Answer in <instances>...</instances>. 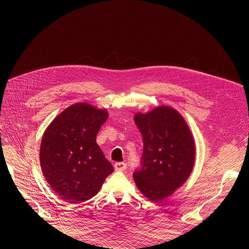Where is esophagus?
Wrapping results in <instances>:
<instances>
[{
	"label": "esophagus",
	"instance_id": "esophagus-1",
	"mask_svg": "<svg viewBox=\"0 0 249 249\" xmlns=\"http://www.w3.org/2000/svg\"><path fill=\"white\" fill-rule=\"evenodd\" d=\"M114 167H115V171H117V172H123L126 169L127 164L124 162H117L114 164Z\"/></svg>",
	"mask_w": 249,
	"mask_h": 249
}]
</instances>
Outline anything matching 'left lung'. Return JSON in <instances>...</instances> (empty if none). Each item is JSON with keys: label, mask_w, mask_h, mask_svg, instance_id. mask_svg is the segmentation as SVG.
Wrapping results in <instances>:
<instances>
[{"label": "left lung", "mask_w": 249, "mask_h": 249, "mask_svg": "<svg viewBox=\"0 0 249 249\" xmlns=\"http://www.w3.org/2000/svg\"><path fill=\"white\" fill-rule=\"evenodd\" d=\"M142 135L141 167L133 174L139 191L159 202L171 196L190 177L195 163V141L182 116L168 106L137 113Z\"/></svg>", "instance_id": "obj_1"}]
</instances>
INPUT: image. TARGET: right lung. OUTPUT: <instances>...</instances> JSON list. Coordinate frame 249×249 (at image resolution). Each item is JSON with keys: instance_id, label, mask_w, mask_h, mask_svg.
<instances>
[{"instance_id": "obj_1", "label": "right lung", "mask_w": 249, "mask_h": 249, "mask_svg": "<svg viewBox=\"0 0 249 249\" xmlns=\"http://www.w3.org/2000/svg\"><path fill=\"white\" fill-rule=\"evenodd\" d=\"M107 110L77 103L50 123L40 145V165L52 190L65 202L76 204L98 194L114 167L97 144Z\"/></svg>"}]
</instances>
